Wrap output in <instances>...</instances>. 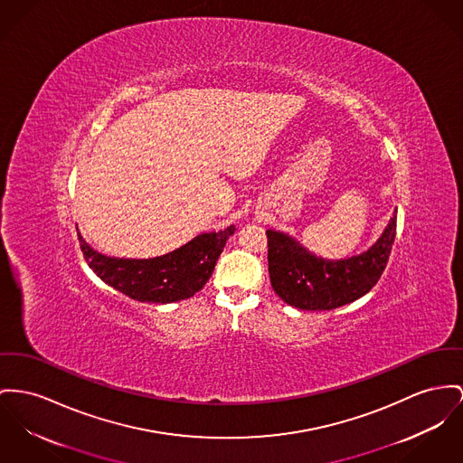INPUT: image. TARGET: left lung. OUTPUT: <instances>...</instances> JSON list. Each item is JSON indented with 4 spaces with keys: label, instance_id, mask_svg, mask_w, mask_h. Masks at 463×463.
Listing matches in <instances>:
<instances>
[{
    "label": "left lung",
    "instance_id": "8db88e82",
    "mask_svg": "<svg viewBox=\"0 0 463 463\" xmlns=\"http://www.w3.org/2000/svg\"><path fill=\"white\" fill-rule=\"evenodd\" d=\"M397 233V211L372 246L349 258L317 256L288 233L267 230L269 274L274 291L291 307L332 310L351 304L377 284Z\"/></svg>",
    "mask_w": 463,
    "mask_h": 463
}]
</instances>
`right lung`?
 <instances>
[{
	"label": "right lung",
	"mask_w": 463,
	"mask_h": 463,
	"mask_svg": "<svg viewBox=\"0 0 463 463\" xmlns=\"http://www.w3.org/2000/svg\"><path fill=\"white\" fill-rule=\"evenodd\" d=\"M235 226L196 235L184 246L156 258H116L98 252L79 233L80 249L94 274L138 302L172 304L200 291L211 279L217 258Z\"/></svg>",
	"instance_id": "right-lung-1"
}]
</instances>
